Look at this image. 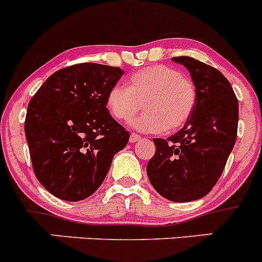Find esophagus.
<instances>
[{"label":"esophagus","instance_id":"1","mask_svg":"<svg viewBox=\"0 0 262 262\" xmlns=\"http://www.w3.org/2000/svg\"><path fill=\"white\" fill-rule=\"evenodd\" d=\"M141 139V136H139L138 134H131L129 135V143H136V141H139Z\"/></svg>","mask_w":262,"mask_h":262}]
</instances>
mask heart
I'll use <instances>...</instances> for the list:
<instances>
[{"mask_svg": "<svg viewBox=\"0 0 262 262\" xmlns=\"http://www.w3.org/2000/svg\"><path fill=\"white\" fill-rule=\"evenodd\" d=\"M196 100L191 79L175 68L153 66L129 77L128 87L117 83L106 95V108L122 122L129 121L141 108L145 113L131 122L141 133H162L181 128L190 118Z\"/></svg>", "mask_w": 262, "mask_h": 262, "instance_id": "obj_1", "label": "heart"}]
</instances>
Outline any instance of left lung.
I'll return each mask as SVG.
<instances>
[{
	"label": "left lung",
	"mask_w": 262,
	"mask_h": 262,
	"mask_svg": "<svg viewBox=\"0 0 262 262\" xmlns=\"http://www.w3.org/2000/svg\"><path fill=\"white\" fill-rule=\"evenodd\" d=\"M173 61L190 72L196 91L185 126L167 139H153L156 153L146 164L153 188L172 202L210 193L224 171L238 131V99L221 72L190 56Z\"/></svg>",
	"instance_id": "8db88e82"
}]
</instances>
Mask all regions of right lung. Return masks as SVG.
Instances as JSON below:
<instances>
[{"mask_svg":"<svg viewBox=\"0 0 262 262\" xmlns=\"http://www.w3.org/2000/svg\"><path fill=\"white\" fill-rule=\"evenodd\" d=\"M118 67L82 63L49 77L28 104L27 141L36 178L47 191L77 202L96 191L128 131L109 114L106 95Z\"/></svg>","mask_w":262,"mask_h":262,"instance_id":"obj_1","label":"right lung"}]
</instances>
